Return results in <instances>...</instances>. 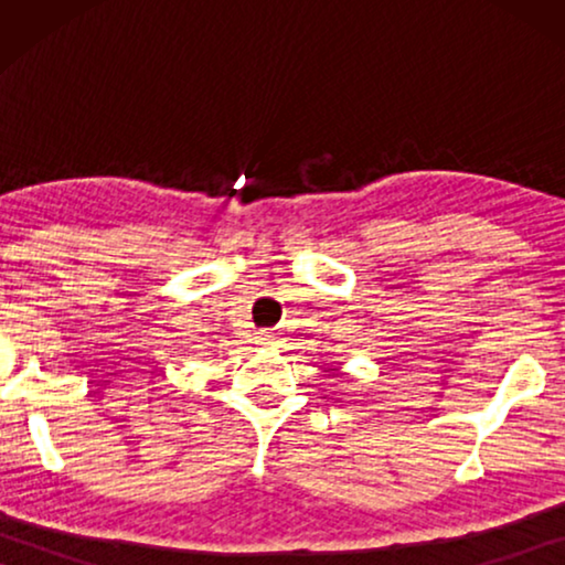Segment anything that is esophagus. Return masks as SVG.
Segmentation results:
<instances>
[{"label":"esophagus","mask_w":565,"mask_h":565,"mask_svg":"<svg viewBox=\"0 0 565 565\" xmlns=\"http://www.w3.org/2000/svg\"><path fill=\"white\" fill-rule=\"evenodd\" d=\"M273 339H275V337L269 334V331H262V334H259V342H262V344H273Z\"/></svg>","instance_id":"obj_1"}]
</instances>
